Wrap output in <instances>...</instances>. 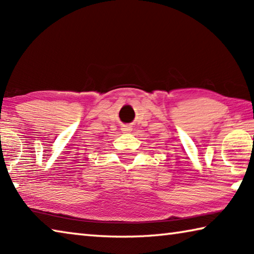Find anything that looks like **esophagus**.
Listing matches in <instances>:
<instances>
[{
  "label": "esophagus",
  "mask_w": 254,
  "mask_h": 254,
  "mask_svg": "<svg viewBox=\"0 0 254 254\" xmlns=\"http://www.w3.org/2000/svg\"><path fill=\"white\" fill-rule=\"evenodd\" d=\"M131 130H132V128H131V127H128V126H127V127H124V128H123V131H126V132H130Z\"/></svg>",
  "instance_id": "obj_1"
}]
</instances>
